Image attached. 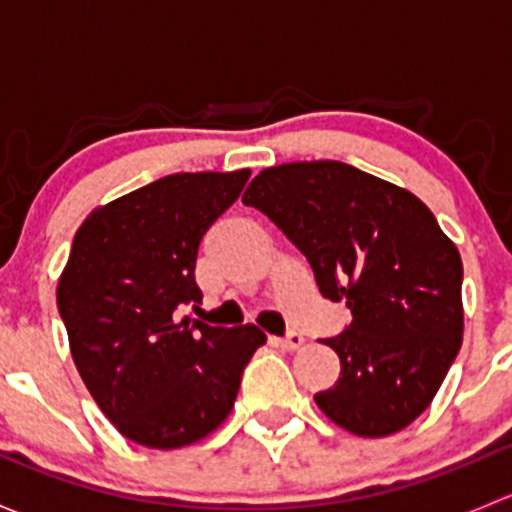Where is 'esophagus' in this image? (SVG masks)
<instances>
[{"instance_id": "1", "label": "esophagus", "mask_w": 512, "mask_h": 512, "mask_svg": "<svg viewBox=\"0 0 512 512\" xmlns=\"http://www.w3.org/2000/svg\"><path fill=\"white\" fill-rule=\"evenodd\" d=\"M272 344L280 349H285V352H297V349L304 344V337L302 334L292 332V334H287V337H272Z\"/></svg>"}]
</instances>
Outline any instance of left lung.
Masks as SVG:
<instances>
[{
	"mask_svg": "<svg viewBox=\"0 0 512 512\" xmlns=\"http://www.w3.org/2000/svg\"><path fill=\"white\" fill-rule=\"evenodd\" d=\"M242 203L302 250L322 297L352 309V324L322 342L342 364L337 384L314 394L324 416L364 438L414 423L463 342V262L431 210L339 160L265 168Z\"/></svg>",
	"mask_w": 512,
	"mask_h": 512,
	"instance_id": "1",
	"label": "left lung"
}]
</instances>
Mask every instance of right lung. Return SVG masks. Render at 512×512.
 I'll return each instance as SVG.
<instances>
[{
	"mask_svg": "<svg viewBox=\"0 0 512 512\" xmlns=\"http://www.w3.org/2000/svg\"><path fill=\"white\" fill-rule=\"evenodd\" d=\"M247 178V168L165 175L98 205L76 230L56 287L71 356L98 409L141 446L170 451L218 431L267 342L255 324L175 319L203 299L198 245Z\"/></svg>",
	"mask_w": 512,
	"mask_h": 512,
	"instance_id": "1",
	"label": "right lung"
}]
</instances>
